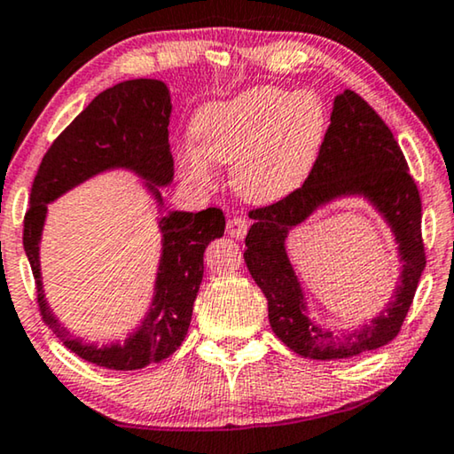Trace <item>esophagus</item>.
Returning <instances> with one entry per match:
<instances>
[{
	"label": "esophagus",
	"instance_id": "obj_1",
	"mask_svg": "<svg viewBox=\"0 0 454 454\" xmlns=\"http://www.w3.org/2000/svg\"><path fill=\"white\" fill-rule=\"evenodd\" d=\"M247 230H248V222L245 218H232V220H228V224H226V232L236 240L245 239Z\"/></svg>",
	"mask_w": 454,
	"mask_h": 454
}]
</instances>
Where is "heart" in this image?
Instances as JSON below:
<instances>
[{
    "label": "heart",
    "instance_id": "b5f03b06",
    "mask_svg": "<svg viewBox=\"0 0 454 454\" xmlns=\"http://www.w3.org/2000/svg\"><path fill=\"white\" fill-rule=\"evenodd\" d=\"M327 127V111L317 94L254 86L203 105L191 121L195 145H187L178 160L201 184L214 181L212 160L232 164L239 197L267 206L306 183L321 156Z\"/></svg>",
    "mask_w": 454,
    "mask_h": 454
}]
</instances>
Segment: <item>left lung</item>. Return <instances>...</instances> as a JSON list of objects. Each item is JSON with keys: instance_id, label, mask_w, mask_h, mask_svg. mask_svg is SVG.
Returning a JSON list of instances; mask_svg holds the SVG:
<instances>
[{"instance_id": "8db88e82", "label": "left lung", "mask_w": 454, "mask_h": 454, "mask_svg": "<svg viewBox=\"0 0 454 454\" xmlns=\"http://www.w3.org/2000/svg\"><path fill=\"white\" fill-rule=\"evenodd\" d=\"M349 196L368 200L392 228L402 267L394 296L379 316L352 332H333L309 317L285 240L317 208ZM248 215L254 224L245 240L247 267L265 294L273 333L292 352L310 360H343L397 337L426 267L421 201L403 152L366 100L352 90L335 97L321 156L306 183Z\"/></svg>"}]
</instances>
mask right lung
I'll use <instances>...</instances> for the list:
<instances>
[{"mask_svg":"<svg viewBox=\"0 0 454 454\" xmlns=\"http://www.w3.org/2000/svg\"><path fill=\"white\" fill-rule=\"evenodd\" d=\"M170 113V92L160 80H127L100 92L51 145L30 191L24 251L33 267L43 321L67 349L102 368L139 370L176 352L189 331L201 286L203 253L224 234L226 220L218 207L197 214L164 212L160 187H168L175 176ZM108 169H129L145 181L159 209L161 261L143 323L125 342L97 347L69 334L48 306L40 276V239L48 203Z\"/></svg>","mask_w":454,"mask_h":454,"instance_id":"obj_1","label":"right lung"}]
</instances>
